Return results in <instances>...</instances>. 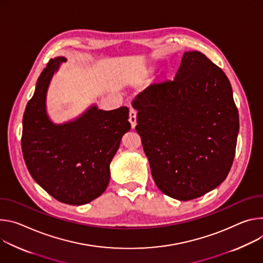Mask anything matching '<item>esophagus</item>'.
Listing matches in <instances>:
<instances>
[{"label": "esophagus", "mask_w": 263, "mask_h": 263, "mask_svg": "<svg viewBox=\"0 0 263 263\" xmlns=\"http://www.w3.org/2000/svg\"><path fill=\"white\" fill-rule=\"evenodd\" d=\"M128 120L132 124V127L135 128L136 124H137V112L134 108H130V110H129V119Z\"/></svg>", "instance_id": "esophagus-1"}]
</instances>
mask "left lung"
Masks as SVG:
<instances>
[{"label": "left lung", "instance_id": "obj_1", "mask_svg": "<svg viewBox=\"0 0 263 263\" xmlns=\"http://www.w3.org/2000/svg\"><path fill=\"white\" fill-rule=\"evenodd\" d=\"M133 106L152 176L164 194L190 200L224 181L239 117L228 77L205 54L185 52L174 79L152 83Z\"/></svg>", "mask_w": 263, "mask_h": 263}]
</instances>
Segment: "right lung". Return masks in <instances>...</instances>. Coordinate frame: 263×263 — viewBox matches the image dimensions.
<instances>
[{"instance_id":"add662e5","label":"right lung","mask_w":263,"mask_h":263,"mask_svg":"<svg viewBox=\"0 0 263 263\" xmlns=\"http://www.w3.org/2000/svg\"><path fill=\"white\" fill-rule=\"evenodd\" d=\"M65 57L50 60L40 75L23 117L22 152L33 180L68 205H84L106 189L109 164L130 129L128 108L87 109L78 119L56 125L46 112L50 80Z\"/></svg>"}]
</instances>
